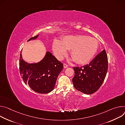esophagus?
I'll return each mask as SVG.
<instances>
[{"mask_svg": "<svg viewBox=\"0 0 125 125\" xmlns=\"http://www.w3.org/2000/svg\"><path fill=\"white\" fill-rule=\"evenodd\" d=\"M63 67L64 68H67L68 67V65L66 63H63Z\"/></svg>", "mask_w": 125, "mask_h": 125, "instance_id": "obj_1", "label": "esophagus"}]
</instances>
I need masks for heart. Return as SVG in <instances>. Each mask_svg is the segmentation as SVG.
Instances as JSON below:
<instances>
[{"label": "heart", "mask_w": 125, "mask_h": 125, "mask_svg": "<svg viewBox=\"0 0 125 125\" xmlns=\"http://www.w3.org/2000/svg\"><path fill=\"white\" fill-rule=\"evenodd\" d=\"M99 46L96 39L83 35L67 36L61 41H55L52 44V50L55 56L62 60L71 50L70 54L73 61L78 64L89 62L97 51Z\"/></svg>", "instance_id": "obj_1"}]
</instances>
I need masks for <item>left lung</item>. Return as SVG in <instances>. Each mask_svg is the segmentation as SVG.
I'll return each mask as SVG.
<instances>
[{"label": "left lung", "instance_id": "obj_1", "mask_svg": "<svg viewBox=\"0 0 125 125\" xmlns=\"http://www.w3.org/2000/svg\"><path fill=\"white\" fill-rule=\"evenodd\" d=\"M73 82L75 88L86 94L97 90L105 79L108 70V57L105 50L98 53L89 63L81 67H73Z\"/></svg>", "mask_w": 125, "mask_h": 125}]
</instances>
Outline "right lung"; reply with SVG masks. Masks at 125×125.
<instances>
[{
  "label": "right lung",
  "mask_w": 125,
  "mask_h": 125,
  "mask_svg": "<svg viewBox=\"0 0 125 125\" xmlns=\"http://www.w3.org/2000/svg\"><path fill=\"white\" fill-rule=\"evenodd\" d=\"M37 35L28 41L35 39ZM63 69V64L54 56L47 52L45 58L36 63H28L22 59L20 53L19 70L20 75L26 84H28L34 91L39 93H48L52 91L57 77Z\"/></svg>",
  "instance_id": "1"
}]
</instances>
